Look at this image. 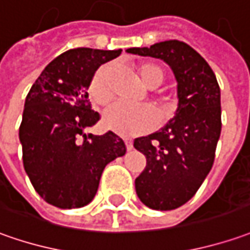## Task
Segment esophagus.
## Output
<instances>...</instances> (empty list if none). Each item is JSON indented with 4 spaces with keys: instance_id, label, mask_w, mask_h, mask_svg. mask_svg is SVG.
<instances>
[{
    "instance_id": "obj_1",
    "label": "esophagus",
    "mask_w": 250,
    "mask_h": 250,
    "mask_svg": "<svg viewBox=\"0 0 250 250\" xmlns=\"http://www.w3.org/2000/svg\"><path fill=\"white\" fill-rule=\"evenodd\" d=\"M125 148H127V151H131L133 149V141H130V140H125Z\"/></svg>"
}]
</instances>
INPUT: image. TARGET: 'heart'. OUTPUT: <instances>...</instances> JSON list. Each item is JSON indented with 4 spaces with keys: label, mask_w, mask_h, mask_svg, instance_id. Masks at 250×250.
I'll return each instance as SVG.
<instances>
[{
    "label": "heart",
    "mask_w": 250,
    "mask_h": 250,
    "mask_svg": "<svg viewBox=\"0 0 250 250\" xmlns=\"http://www.w3.org/2000/svg\"><path fill=\"white\" fill-rule=\"evenodd\" d=\"M112 73L113 66L110 63L99 66L88 84L90 98L102 106L108 105L113 98ZM138 74L145 87L151 90L158 88L165 80V70L153 62H142L141 65H138ZM155 104L162 115L171 113L176 106V101L170 94L155 97ZM155 113L148 106H127L116 104L106 109L104 113V125L123 137H135L148 133L155 127Z\"/></svg>",
    "instance_id": "obj_1"
}]
</instances>
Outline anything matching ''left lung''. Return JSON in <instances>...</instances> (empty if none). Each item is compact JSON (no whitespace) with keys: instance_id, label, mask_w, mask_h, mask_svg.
Masks as SVG:
<instances>
[{"instance_id":"obj_1","label":"left lung","mask_w":250,"mask_h":250,"mask_svg":"<svg viewBox=\"0 0 250 250\" xmlns=\"http://www.w3.org/2000/svg\"><path fill=\"white\" fill-rule=\"evenodd\" d=\"M127 52L165 61L177 80L174 117L158 133L134 141L146 158L135 178L138 198L155 210H173L196 194L213 166L221 133L219 83L202 56L178 40Z\"/></svg>"}]
</instances>
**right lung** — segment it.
<instances>
[{
	"mask_svg": "<svg viewBox=\"0 0 250 250\" xmlns=\"http://www.w3.org/2000/svg\"><path fill=\"white\" fill-rule=\"evenodd\" d=\"M122 49L74 48L45 66L26 97L19 140L23 166L37 194L59 209L94 199L105 166L125 153L120 137L84 133L99 120L88 84L99 66Z\"/></svg>",
	"mask_w": 250,
	"mask_h": 250,
	"instance_id": "obj_1",
	"label": "right lung"
}]
</instances>
